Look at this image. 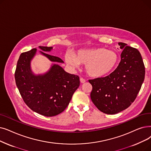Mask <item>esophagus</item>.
<instances>
[{
	"label": "esophagus",
	"mask_w": 151,
	"mask_h": 151,
	"mask_svg": "<svg viewBox=\"0 0 151 151\" xmlns=\"http://www.w3.org/2000/svg\"><path fill=\"white\" fill-rule=\"evenodd\" d=\"M80 82L81 83H84L85 82H86V80H85L84 78H80Z\"/></svg>",
	"instance_id": "obj_1"
}]
</instances>
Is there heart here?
Listing matches in <instances>:
<instances>
[{"mask_svg": "<svg viewBox=\"0 0 151 151\" xmlns=\"http://www.w3.org/2000/svg\"><path fill=\"white\" fill-rule=\"evenodd\" d=\"M65 62L73 68L85 65L88 75L93 78H101L110 74L116 67L119 56L115 52L103 47L80 49L74 54L65 56Z\"/></svg>", "mask_w": 151, "mask_h": 151, "instance_id": "heart-1", "label": "heart"}]
</instances>
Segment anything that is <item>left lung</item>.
I'll use <instances>...</instances> for the list:
<instances>
[{"label":"left lung","instance_id":"obj_1","mask_svg":"<svg viewBox=\"0 0 151 151\" xmlns=\"http://www.w3.org/2000/svg\"><path fill=\"white\" fill-rule=\"evenodd\" d=\"M121 61L109 76L89 80L93 86L91 99L102 112L113 115L131 106L145 80V67L140 52L127 44L119 42Z\"/></svg>","mask_w":151,"mask_h":151}]
</instances>
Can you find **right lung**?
I'll use <instances>...</instances> for the list:
<instances>
[{
    "label": "right lung",
    "mask_w": 151,
    "mask_h": 151,
    "mask_svg": "<svg viewBox=\"0 0 151 151\" xmlns=\"http://www.w3.org/2000/svg\"><path fill=\"white\" fill-rule=\"evenodd\" d=\"M39 48L43 51L39 53L55 63H52L45 73L36 75L31 70V62L37 49L23 52L17 62L16 84L24 102L32 110L45 116H53L67 107L72 96L80 86V78L67 73L57 64L64 63L60 58L43 52H50L53 47Z\"/></svg>",
    "instance_id": "right-lung-1"
}]
</instances>
